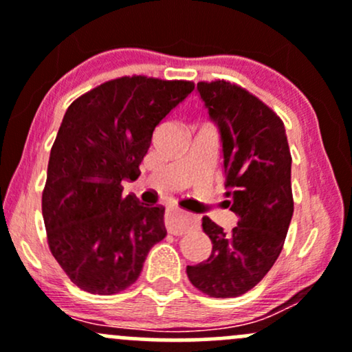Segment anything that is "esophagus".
Listing matches in <instances>:
<instances>
[{"label":"esophagus","mask_w":352,"mask_h":352,"mask_svg":"<svg viewBox=\"0 0 352 352\" xmlns=\"http://www.w3.org/2000/svg\"><path fill=\"white\" fill-rule=\"evenodd\" d=\"M193 225H195V220L192 217L179 213L177 210H170L167 213V218H165V227L172 235H184L190 228H193Z\"/></svg>","instance_id":"esophagus-1"}]
</instances>
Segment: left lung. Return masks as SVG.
I'll return each mask as SVG.
<instances>
[{"label":"left lung","instance_id":"obj_1","mask_svg":"<svg viewBox=\"0 0 352 352\" xmlns=\"http://www.w3.org/2000/svg\"><path fill=\"white\" fill-rule=\"evenodd\" d=\"M197 91L220 131L227 205L240 220L225 232L201 218L212 254L187 274L208 296L235 298L263 280L285 245L294 208L292 153L283 120L246 89L204 80Z\"/></svg>","mask_w":352,"mask_h":352}]
</instances>
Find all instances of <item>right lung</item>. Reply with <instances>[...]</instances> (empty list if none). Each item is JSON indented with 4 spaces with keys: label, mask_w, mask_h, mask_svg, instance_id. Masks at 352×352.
I'll return each instance as SVG.
<instances>
[{
    "label": "right lung",
    "mask_w": 352,
    "mask_h": 352,
    "mask_svg": "<svg viewBox=\"0 0 352 352\" xmlns=\"http://www.w3.org/2000/svg\"><path fill=\"white\" fill-rule=\"evenodd\" d=\"M193 89L190 80L124 76L67 107L47 164L43 218L52 256L84 292H124L167 235L165 208L122 197V180L139 177L155 127Z\"/></svg>",
    "instance_id": "obj_1"
}]
</instances>
